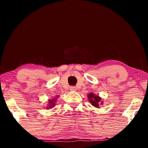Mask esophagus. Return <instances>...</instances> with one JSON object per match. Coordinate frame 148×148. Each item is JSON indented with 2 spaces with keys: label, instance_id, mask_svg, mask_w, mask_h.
<instances>
[{
  "label": "esophagus",
  "instance_id": "34e87169",
  "mask_svg": "<svg viewBox=\"0 0 148 148\" xmlns=\"http://www.w3.org/2000/svg\"><path fill=\"white\" fill-rule=\"evenodd\" d=\"M70 90H71V91H75V90H76V87H70Z\"/></svg>",
  "mask_w": 148,
  "mask_h": 148
}]
</instances>
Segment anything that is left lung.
Masks as SVG:
<instances>
[{
	"label": "left lung",
	"mask_w": 148,
	"mask_h": 148,
	"mask_svg": "<svg viewBox=\"0 0 148 148\" xmlns=\"http://www.w3.org/2000/svg\"><path fill=\"white\" fill-rule=\"evenodd\" d=\"M87 97H88L89 102L95 107L100 108V104H102V101H101V98L99 95H95L91 92L87 95Z\"/></svg>",
	"instance_id": "1"
}]
</instances>
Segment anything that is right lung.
Instances as JSON below:
<instances>
[{"label":"right lung","instance_id":"add662e5","mask_svg":"<svg viewBox=\"0 0 148 148\" xmlns=\"http://www.w3.org/2000/svg\"><path fill=\"white\" fill-rule=\"evenodd\" d=\"M58 95H57V96H56V97L55 99H51V100H49V105H48V107L47 108V109H48V108H52V107H53L55 105V103H56V100L57 99V98H58Z\"/></svg>","mask_w":148,"mask_h":148}]
</instances>
